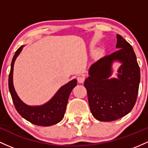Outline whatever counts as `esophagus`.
Segmentation results:
<instances>
[{"mask_svg":"<svg viewBox=\"0 0 148 148\" xmlns=\"http://www.w3.org/2000/svg\"><path fill=\"white\" fill-rule=\"evenodd\" d=\"M77 80L78 83H82L84 81V77L82 75H78L77 77Z\"/></svg>","mask_w":148,"mask_h":148,"instance_id":"obj_1","label":"esophagus"}]
</instances>
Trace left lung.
Segmentation results:
<instances>
[{
  "mask_svg": "<svg viewBox=\"0 0 148 148\" xmlns=\"http://www.w3.org/2000/svg\"><path fill=\"white\" fill-rule=\"evenodd\" d=\"M116 47L119 49L104 56L90 67L89 77L84 85L91 112L96 119L111 122L131 112L136 102L140 73L132 46L120 35H117ZM123 63L119 78L110 79L112 61Z\"/></svg>",
  "mask_w": 148,
  "mask_h": 148,
  "instance_id": "8db88e82",
  "label": "left lung"
}]
</instances>
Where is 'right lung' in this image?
Returning <instances> with one entry per match:
<instances>
[{
  "label": "right lung",
  "mask_w": 148,
  "mask_h": 148,
  "mask_svg": "<svg viewBox=\"0 0 148 148\" xmlns=\"http://www.w3.org/2000/svg\"><path fill=\"white\" fill-rule=\"evenodd\" d=\"M22 47L23 46H21L16 51L13 56L8 78L9 90L14 107L21 117L36 125L47 127L57 124L64 118L70 94L72 89L77 85V80L75 79H73L61 87L55 96L45 105L41 106H26L18 97L12 82L14 63L16 56L19 55L22 49Z\"/></svg>",
  "instance_id": "add662e5"
}]
</instances>
